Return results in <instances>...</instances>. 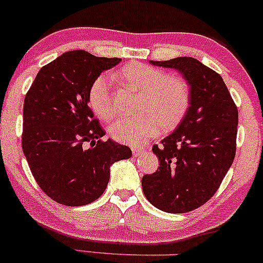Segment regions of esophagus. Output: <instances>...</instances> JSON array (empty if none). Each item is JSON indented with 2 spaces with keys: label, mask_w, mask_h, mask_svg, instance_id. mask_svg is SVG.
<instances>
[{
  "label": "esophagus",
  "mask_w": 263,
  "mask_h": 263,
  "mask_svg": "<svg viewBox=\"0 0 263 263\" xmlns=\"http://www.w3.org/2000/svg\"><path fill=\"white\" fill-rule=\"evenodd\" d=\"M143 152H144V149L140 148V147H132V153H134L135 157L141 156Z\"/></svg>",
  "instance_id": "1"
}]
</instances>
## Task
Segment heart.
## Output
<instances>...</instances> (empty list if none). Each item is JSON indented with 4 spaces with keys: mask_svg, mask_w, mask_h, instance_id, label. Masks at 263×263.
<instances>
[{
    "mask_svg": "<svg viewBox=\"0 0 263 263\" xmlns=\"http://www.w3.org/2000/svg\"><path fill=\"white\" fill-rule=\"evenodd\" d=\"M123 84L140 91L136 110L140 114L125 116L114 122L110 135L114 140L128 144H142L158 131H172L180 125L192 104L190 86L184 78L165 74L162 69L131 63L114 74ZM89 102L93 112L102 120H111L117 114L112 84L107 75L102 74L92 83Z\"/></svg>",
    "mask_w": 263,
    "mask_h": 263,
    "instance_id": "b5f03b06",
    "label": "heart"
}]
</instances>
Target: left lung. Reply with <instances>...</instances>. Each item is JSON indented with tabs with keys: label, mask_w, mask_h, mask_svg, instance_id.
Segmentation results:
<instances>
[{
	"label": "left lung",
	"mask_w": 263,
	"mask_h": 263,
	"mask_svg": "<svg viewBox=\"0 0 263 263\" xmlns=\"http://www.w3.org/2000/svg\"><path fill=\"white\" fill-rule=\"evenodd\" d=\"M188 80L192 104L185 119L152 151L159 168L142 178L144 197L165 213H188L219 189L236 153L238 111L220 74L190 57L156 62Z\"/></svg>",
	"instance_id": "left-lung-1"
}]
</instances>
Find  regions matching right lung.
<instances>
[{
  "label": "right lung",
  "instance_id": "1",
  "mask_svg": "<svg viewBox=\"0 0 263 263\" xmlns=\"http://www.w3.org/2000/svg\"><path fill=\"white\" fill-rule=\"evenodd\" d=\"M120 60L66 52L38 71L26 93L23 153L39 188L57 203H92L106 189L110 165L131 158L129 147L101 140L105 131L89 106L93 81Z\"/></svg>",
  "mask_w": 263,
  "mask_h": 263
}]
</instances>
